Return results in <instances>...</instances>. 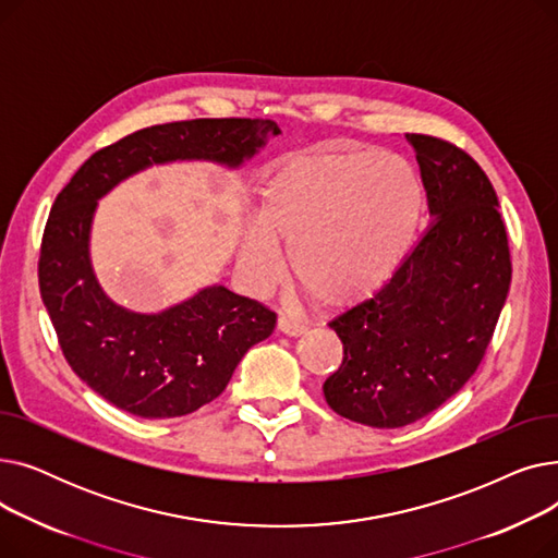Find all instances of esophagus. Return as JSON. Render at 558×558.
Instances as JSON below:
<instances>
[{"label":"esophagus","instance_id":"obj_1","mask_svg":"<svg viewBox=\"0 0 558 558\" xmlns=\"http://www.w3.org/2000/svg\"><path fill=\"white\" fill-rule=\"evenodd\" d=\"M278 330H280L282 335H287V337H301V335L307 332V328H305L303 324H299V320L289 318V316H284V314L278 316Z\"/></svg>","mask_w":558,"mask_h":558}]
</instances>
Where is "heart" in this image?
I'll return each mask as SVG.
<instances>
[{
	"instance_id": "heart-1",
	"label": "heart",
	"mask_w": 558,
	"mask_h": 558,
	"mask_svg": "<svg viewBox=\"0 0 558 558\" xmlns=\"http://www.w3.org/2000/svg\"><path fill=\"white\" fill-rule=\"evenodd\" d=\"M421 213L416 171L391 154L316 149L282 158L262 183L242 262L257 284L282 269V248L305 289L328 305L357 303L383 287Z\"/></svg>"
}]
</instances>
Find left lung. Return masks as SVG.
Listing matches in <instances>:
<instances>
[{"label": "left lung", "instance_id": "1", "mask_svg": "<svg viewBox=\"0 0 558 558\" xmlns=\"http://www.w3.org/2000/svg\"><path fill=\"white\" fill-rule=\"evenodd\" d=\"M404 137L432 223L371 301L328 324L343 362L324 396L339 416L379 429L416 423L471 379L511 284L507 228L488 175L446 140Z\"/></svg>", "mask_w": 558, "mask_h": 558}]
</instances>
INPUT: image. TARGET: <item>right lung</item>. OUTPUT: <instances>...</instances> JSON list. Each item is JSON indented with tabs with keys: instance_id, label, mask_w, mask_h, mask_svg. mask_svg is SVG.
<instances>
[{
	"instance_id": "right-lung-1",
	"label": "right lung",
	"mask_w": 558,
	"mask_h": 558,
	"mask_svg": "<svg viewBox=\"0 0 558 558\" xmlns=\"http://www.w3.org/2000/svg\"><path fill=\"white\" fill-rule=\"evenodd\" d=\"M271 120H192L142 129L87 158L56 196L38 262L40 296L72 371L110 404L140 418H175L213 402L276 314L223 284L144 314L101 289L90 234L99 201L131 175L183 160L240 169L269 137Z\"/></svg>"
}]
</instances>
